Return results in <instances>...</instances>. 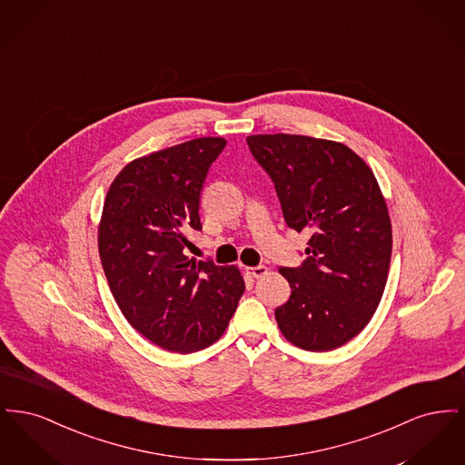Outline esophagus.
<instances>
[{
    "instance_id": "obj_1",
    "label": "esophagus",
    "mask_w": 465,
    "mask_h": 465,
    "mask_svg": "<svg viewBox=\"0 0 465 465\" xmlns=\"http://www.w3.org/2000/svg\"><path fill=\"white\" fill-rule=\"evenodd\" d=\"M245 272H247L251 277L260 279V277H265L266 273H268V268L263 265L247 266V268H245Z\"/></svg>"
}]
</instances>
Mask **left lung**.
<instances>
[{"mask_svg":"<svg viewBox=\"0 0 465 465\" xmlns=\"http://www.w3.org/2000/svg\"><path fill=\"white\" fill-rule=\"evenodd\" d=\"M272 177L289 228L312 230L309 258L281 268L291 298L275 319L292 345L328 352L375 313L389 275L392 224L373 171L349 146L296 134L247 137Z\"/></svg>","mask_w":465,"mask_h":465,"instance_id":"8db88e82","label":"left lung"}]
</instances>
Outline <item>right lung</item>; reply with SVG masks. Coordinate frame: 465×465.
<instances>
[{
    "label": "right lung",
    "instance_id": "obj_1",
    "mask_svg": "<svg viewBox=\"0 0 465 465\" xmlns=\"http://www.w3.org/2000/svg\"><path fill=\"white\" fill-rule=\"evenodd\" d=\"M223 137H199L129 162L113 179L97 228L101 265L134 330L160 349L190 354L222 338L243 294L235 265L188 260L202 230L200 192Z\"/></svg>",
    "mask_w": 465,
    "mask_h": 465
}]
</instances>
